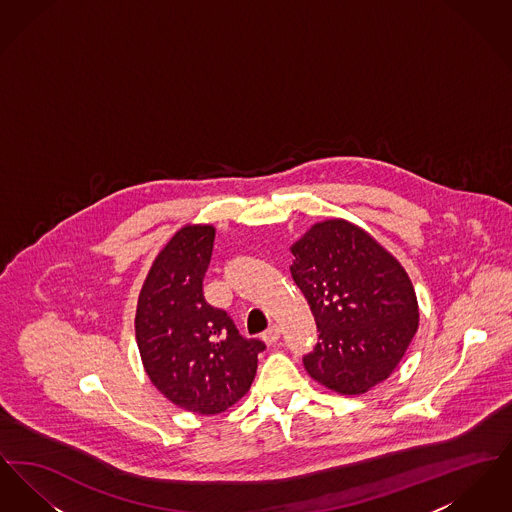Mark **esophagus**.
I'll use <instances>...</instances> for the list:
<instances>
[{"label": "esophagus", "instance_id": "esophagus-1", "mask_svg": "<svg viewBox=\"0 0 512 512\" xmlns=\"http://www.w3.org/2000/svg\"><path fill=\"white\" fill-rule=\"evenodd\" d=\"M278 340H280V328H278V326H270L267 332L263 334V341H265L267 345H272V343H276Z\"/></svg>", "mask_w": 512, "mask_h": 512}]
</instances>
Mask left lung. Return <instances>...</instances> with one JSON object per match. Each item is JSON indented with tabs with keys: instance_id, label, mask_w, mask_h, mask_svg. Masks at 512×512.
Returning a JSON list of instances; mask_svg holds the SVG:
<instances>
[{
	"instance_id": "left-lung-1",
	"label": "left lung",
	"mask_w": 512,
	"mask_h": 512,
	"mask_svg": "<svg viewBox=\"0 0 512 512\" xmlns=\"http://www.w3.org/2000/svg\"><path fill=\"white\" fill-rule=\"evenodd\" d=\"M293 282L317 320L309 376L341 395H361L390 378L418 330L407 270L361 226L313 224L292 245Z\"/></svg>"
}]
</instances>
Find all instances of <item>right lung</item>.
<instances>
[{"instance_id":"1","label":"right lung","mask_w":512,"mask_h":512,"mask_svg":"<svg viewBox=\"0 0 512 512\" xmlns=\"http://www.w3.org/2000/svg\"><path fill=\"white\" fill-rule=\"evenodd\" d=\"M213 242L211 224L182 226L149 268L134 320L151 384L176 407L205 416L244 397L265 349L203 295Z\"/></svg>"}]
</instances>
